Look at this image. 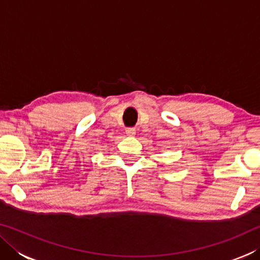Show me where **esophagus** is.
Masks as SVG:
<instances>
[{
	"mask_svg": "<svg viewBox=\"0 0 260 260\" xmlns=\"http://www.w3.org/2000/svg\"><path fill=\"white\" fill-rule=\"evenodd\" d=\"M126 134L128 136H134L136 134V129L133 128V127H129V128L126 129Z\"/></svg>",
	"mask_w": 260,
	"mask_h": 260,
	"instance_id": "esophagus-1",
	"label": "esophagus"
}]
</instances>
